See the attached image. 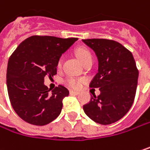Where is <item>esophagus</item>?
Wrapping results in <instances>:
<instances>
[{"instance_id": "obj_1", "label": "esophagus", "mask_w": 150, "mask_h": 150, "mask_svg": "<svg viewBox=\"0 0 150 150\" xmlns=\"http://www.w3.org/2000/svg\"><path fill=\"white\" fill-rule=\"evenodd\" d=\"M69 93H70V94H75V95H78V94L80 93V92H78V91H75V90H70V91H69Z\"/></svg>"}]
</instances>
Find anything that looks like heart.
<instances>
[{
    "label": "heart",
    "mask_w": 150,
    "mask_h": 150,
    "mask_svg": "<svg viewBox=\"0 0 150 150\" xmlns=\"http://www.w3.org/2000/svg\"><path fill=\"white\" fill-rule=\"evenodd\" d=\"M76 56L79 58V60L81 61V63H83L85 61L92 59V54L90 52L88 49L85 47H80L76 50ZM62 65V60L59 59V61L57 62V67L60 68ZM83 80L82 79H79V78H75V77H67L66 79H64L63 83L65 85H67L69 88H79L81 86Z\"/></svg>",
    "instance_id": "obj_1"
}]
</instances>
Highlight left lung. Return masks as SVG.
Masks as SVG:
<instances>
[{
  "mask_svg": "<svg viewBox=\"0 0 150 150\" xmlns=\"http://www.w3.org/2000/svg\"><path fill=\"white\" fill-rule=\"evenodd\" d=\"M95 52L98 73L90 88H100V94L91 97L83 105L85 113L94 122L110 125L121 119L134 102L138 69L129 50L118 42L105 38L82 40Z\"/></svg>",
  "mask_w": 150,
  "mask_h": 150,
  "instance_id": "obj_1",
  "label": "left lung"
}]
</instances>
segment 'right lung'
I'll list each match as a JSON object with an SVG mask.
<instances>
[{"label":"right lung","mask_w":150,"mask_h":150,"mask_svg":"<svg viewBox=\"0 0 150 150\" xmlns=\"http://www.w3.org/2000/svg\"><path fill=\"white\" fill-rule=\"evenodd\" d=\"M77 38L32 36L24 40L9 57L7 93L18 116L33 125H45L61 113L62 100L69 92L58 85L50 93L45 76L57 75V62Z\"/></svg>","instance_id":"right-lung-1"}]
</instances>
